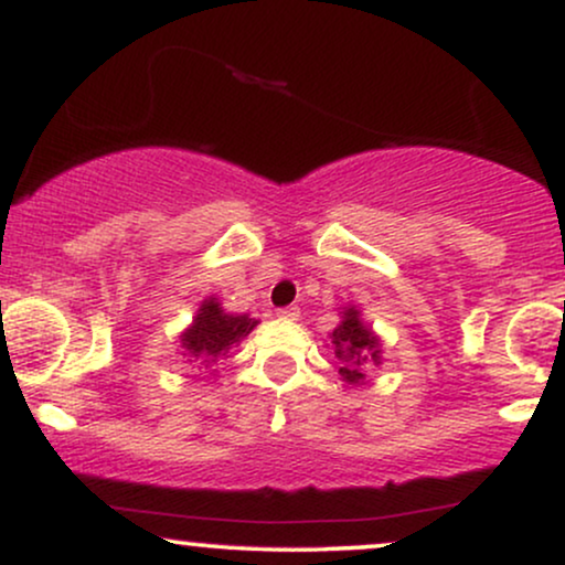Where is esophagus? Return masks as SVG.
<instances>
[{"label": "esophagus", "mask_w": 565, "mask_h": 565, "mask_svg": "<svg viewBox=\"0 0 565 565\" xmlns=\"http://www.w3.org/2000/svg\"><path fill=\"white\" fill-rule=\"evenodd\" d=\"M278 318H281V321H297V318H300V308L278 310Z\"/></svg>", "instance_id": "obj_1"}]
</instances>
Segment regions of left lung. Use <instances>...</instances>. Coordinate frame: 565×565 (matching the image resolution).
I'll list each match as a JSON object with an SVG mask.
<instances>
[{
  "instance_id": "obj_1",
  "label": "left lung",
  "mask_w": 565,
  "mask_h": 565,
  "mask_svg": "<svg viewBox=\"0 0 565 565\" xmlns=\"http://www.w3.org/2000/svg\"><path fill=\"white\" fill-rule=\"evenodd\" d=\"M337 329L329 334L331 350L337 355V373L348 384H365V373L382 365V339L363 321L358 305L339 308Z\"/></svg>"
}]
</instances>
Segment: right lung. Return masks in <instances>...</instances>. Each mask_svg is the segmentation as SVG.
I'll list each match as a JSON object with an SVG mask.
<instances>
[{"label":"right lung","mask_w":565,"mask_h":565,"mask_svg":"<svg viewBox=\"0 0 565 565\" xmlns=\"http://www.w3.org/2000/svg\"><path fill=\"white\" fill-rule=\"evenodd\" d=\"M255 326L257 321L247 312H226L221 300L210 295L207 300L200 302L192 323L181 331V355L189 358V363H200L217 373L215 365L228 358V350L236 348L244 337H249Z\"/></svg>","instance_id":"right-lung-1"}]
</instances>
